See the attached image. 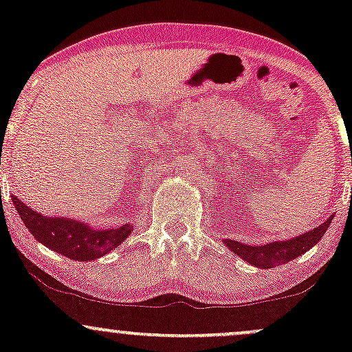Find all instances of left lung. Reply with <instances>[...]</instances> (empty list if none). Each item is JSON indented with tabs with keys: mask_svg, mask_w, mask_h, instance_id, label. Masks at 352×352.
I'll return each mask as SVG.
<instances>
[{
	"mask_svg": "<svg viewBox=\"0 0 352 352\" xmlns=\"http://www.w3.org/2000/svg\"><path fill=\"white\" fill-rule=\"evenodd\" d=\"M333 218L334 216H331L321 226L311 229V231L304 232V234L289 241H274V243H267L264 246H248V244L239 243V241L224 239V244L231 250L232 254L239 256V258H243L244 261L252 264V266L271 270L274 266L289 263L291 259H296L307 250H311L324 236L326 229L329 228Z\"/></svg>",
	"mask_w": 352,
	"mask_h": 352,
	"instance_id": "obj_1",
	"label": "left lung"
}]
</instances>
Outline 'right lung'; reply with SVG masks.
I'll use <instances>...</instances> for the list:
<instances>
[{
  "label": "right lung",
  "mask_w": 352,
  "mask_h": 352,
  "mask_svg": "<svg viewBox=\"0 0 352 352\" xmlns=\"http://www.w3.org/2000/svg\"><path fill=\"white\" fill-rule=\"evenodd\" d=\"M11 197L19 218L31 234L46 248L74 261H93L101 258L131 234V224L113 229H93L76 219L43 216L26 206L16 196Z\"/></svg>",
  "instance_id": "right-lung-1"
}]
</instances>
